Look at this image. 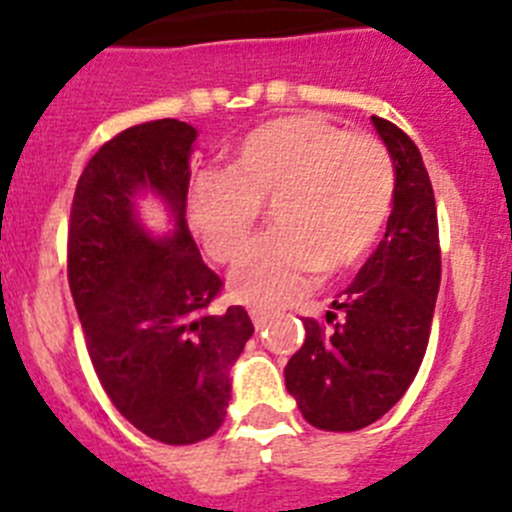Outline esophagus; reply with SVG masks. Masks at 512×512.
Segmentation results:
<instances>
[{"instance_id":"obj_1","label":"esophagus","mask_w":512,"mask_h":512,"mask_svg":"<svg viewBox=\"0 0 512 512\" xmlns=\"http://www.w3.org/2000/svg\"><path fill=\"white\" fill-rule=\"evenodd\" d=\"M251 320H253V325H256V330H264L266 323H269V315L261 310H251Z\"/></svg>"}]
</instances>
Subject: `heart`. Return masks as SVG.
<instances>
[{
	"instance_id": "heart-1",
	"label": "heart",
	"mask_w": 512,
	"mask_h": 512,
	"mask_svg": "<svg viewBox=\"0 0 512 512\" xmlns=\"http://www.w3.org/2000/svg\"><path fill=\"white\" fill-rule=\"evenodd\" d=\"M392 197L395 169L377 138L292 115L251 130L228 174L202 176L189 217L212 259L235 264L271 205L277 230L233 271L230 292L246 305L279 307L305 295L320 271L354 269L387 225Z\"/></svg>"
}]
</instances>
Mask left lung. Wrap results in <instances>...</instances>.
<instances>
[{
    "label": "left lung",
    "instance_id": "obj_1",
    "mask_svg": "<svg viewBox=\"0 0 512 512\" xmlns=\"http://www.w3.org/2000/svg\"><path fill=\"white\" fill-rule=\"evenodd\" d=\"M395 164L387 233L325 323L305 318V343L284 366L287 392L320 431H359L397 405L428 348L441 287L438 215L418 146L372 117Z\"/></svg>",
    "mask_w": 512,
    "mask_h": 512
}]
</instances>
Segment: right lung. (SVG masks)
<instances>
[{
    "label": "right lung",
    "instance_id": "right-lung-1",
    "mask_svg": "<svg viewBox=\"0 0 512 512\" xmlns=\"http://www.w3.org/2000/svg\"><path fill=\"white\" fill-rule=\"evenodd\" d=\"M194 140L171 117L122 130L89 158L69 223V287L94 372L122 418L171 446L223 425L230 369L253 336L241 305L212 310L223 282L187 228ZM143 193L170 212L164 236L139 220Z\"/></svg>",
    "mask_w": 512,
    "mask_h": 512
}]
</instances>
